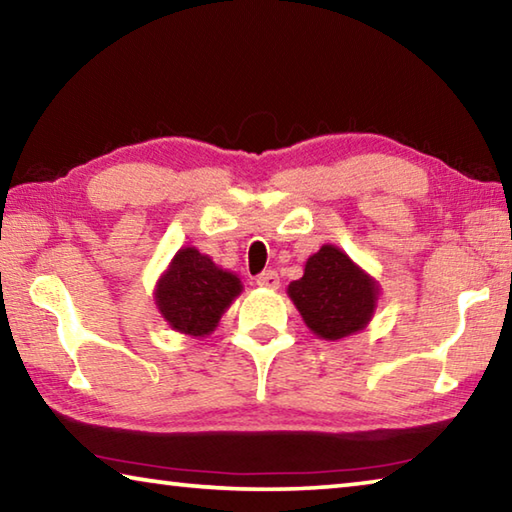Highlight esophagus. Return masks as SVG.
<instances>
[{
    "label": "esophagus",
    "instance_id": "obj_1",
    "mask_svg": "<svg viewBox=\"0 0 512 512\" xmlns=\"http://www.w3.org/2000/svg\"><path fill=\"white\" fill-rule=\"evenodd\" d=\"M257 284L264 289H277L280 287V275H277L275 271H264L257 275Z\"/></svg>",
    "mask_w": 512,
    "mask_h": 512
}]
</instances>
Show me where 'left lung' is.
Listing matches in <instances>:
<instances>
[{"instance_id":"8db88e82","label":"left lung","mask_w":512,"mask_h":512,"mask_svg":"<svg viewBox=\"0 0 512 512\" xmlns=\"http://www.w3.org/2000/svg\"><path fill=\"white\" fill-rule=\"evenodd\" d=\"M289 298L318 339L339 341L361 332L375 314L379 284L341 248L325 244L289 284Z\"/></svg>"}]
</instances>
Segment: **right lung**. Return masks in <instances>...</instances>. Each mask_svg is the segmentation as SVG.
Segmentation results:
<instances>
[{
    "label": "right lung",
    "instance_id": "1",
    "mask_svg": "<svg viewBox=\"0 0 512 512\" xmlns=\"http://www.w3.org/2000/svg\"><path fill=\"white\" fill-rule=\"evenodd\" d=\"M241 280L196 248H180L155 287V305L171 329L207 336L241 293Z\"/></svg>",
    "mask_w": 512,
    "mask_h": 512
}]
</instances>
